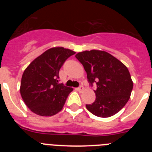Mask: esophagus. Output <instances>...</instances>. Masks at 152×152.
I'll return each mask as SVG.
<instances>
[{"instance_id": "1", "label": "esophagus", "mask_w": 152, "mask_h": 152, "mask_svg": "<svg viewBox=\"0 0 152 152\" xmlns=\"http://www.w3.org/2000/svg\"><path fill=\"white\" fill-rule=\"evenodd\" d=\"M77 91H79V92H82L83 91H84V87H83L82 85H80V86H79L78 88H77Z\"/></svg>"}]
</instances>
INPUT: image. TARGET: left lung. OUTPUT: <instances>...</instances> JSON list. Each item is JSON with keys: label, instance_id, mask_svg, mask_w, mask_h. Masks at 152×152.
<instances>
[{"label": "left lung", "instance_id": "left-lung-1", "mask_svg": "<svg viewBox=\"0 0 152 152\" xmlns=\"http://www.w3.org/2000/svg\"><path fill=\"white\" fill-rule=\"evenodd\" d=\"M76 58L84 66L90 85L96 84V100L86 107L99 117L117 113L129 100L133 83L125 64L104 51L78 52Z\"/></svg>", "mask_w": 152, "mask_h": 152}]
</instances>
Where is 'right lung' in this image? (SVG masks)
<instances>
[{
	"instance_id": "add662e5",
	"label": "right lung",
	"mask_w": 152,
	"mask_h": 152,
	"mask_svg": "<svg viewBox=\"0 0 152 152\" xmlns=\"http://www.w3.org/2000/svg\"><path fill=\"white\" fill-rule=\"evenodd\" d=\"M75 52L55 47L43 52L29 64L23 74L20 94L32 112L42 116L56 115L62 110L71 88L59 84V70Z\"/></svg>"
}]
</instances>
